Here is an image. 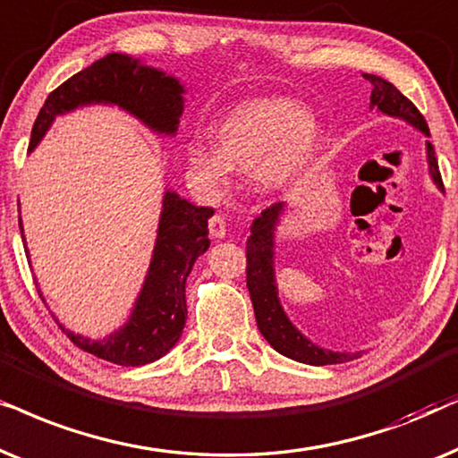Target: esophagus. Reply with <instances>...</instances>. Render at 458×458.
Here are the masks:
<instances>
[{
    "mask_svg": "<svg viewBox=\"0 0 458 458\" xmlns=\"http://www.w3.org/2000/svg\"><path fill=\"white\" fill-rule=\"evenodd\" d=\"M209 234L213 236V239H224V236H225V222H224V217L213 216L209 219Z\"/></svg>",
    "mask_w": 458,
    "mask_h": 458,
    "instance_id": "obj_1",
    "label": "esophagus"
}]
</instances>
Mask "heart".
Listing matches in <instances>:
<instances>
[{"instance_id": "b5f03b06", "label": "heart", "mask_w": 458, "mask_h": 458, "mask_svg": "<svg viewBox=\"0 0 458 458\" xmlns=\"http://www.w3.org/2000/svg\"><path fill=\"white\" fill-rule=\"evenodd\" d=\"M209 136L213 146H186L188 165L205 186L222 188L230 172H242L259 192L278 194L310 174L327 131L300 100L274 94L236 102L213 121Z\"/></svg>"}]
</instances>
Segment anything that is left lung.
Segmentation results:
<instances>
[{"label":"left lung","mask_w":458,"mask_h":458,"mask_svg":"<svg viewBox=\"0 0 458 458\" xmlns=\"http://www.w3.org/2000/svg\"><path fill=\"white\" fill-rule=\"evenodd\" d=\"M362 77L373 85V91H370V111L406 121L408 125L423 133L425 138H429V127L425 123L423 114L417 111V106L406 96H402L386 79L369 75V72H364ZM425 155H428L429 178L437 191L444 192L436 152L429 140L425 142ZM286 209H289L286 203H276L270 209L261 211V216L251 224V236L247 239V289L249 295H251L259 333L264 335V339L274 350L295 362L325 367V364L353 360V358L362 356V352H333L314 344L312 339L306 337L300 328L293 325L284 312L283 303H280L276 270H274V264H276L274 261V255H276L274 249H276V230Z\"/></svg>","instance_id":"1"}]
</instances>
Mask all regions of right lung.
Wrapping results in <instances>:
<instances>
[{
	"instance_id": "obj_1",
	"label": "right lung",
	"mask_w": 458,
	"mask_h": 458,
	"mask_svg": "<svg viewBox=\"0 0 458 458\" xmlns=\"http://www.w3.org/2000/svg\"><path fill=\"white\" fill-rule=\"evenodd\" d=\"M184 83L163 69L127 54H106L47 96L30 131L29 152L38 148L56 117L96 105L117 106L157 136L174 138L184 113ZM211 216V207H197L165 188L155 249L130 316L102 339L85 337L58 322L72 344L119 367H144L174 350L188 316L186 278L197 258L211 245L207 228ZM21 234L27 247L22 222ZM39 295L44 297V293L39 291Z\"/></svg>"
}]
</instances>
